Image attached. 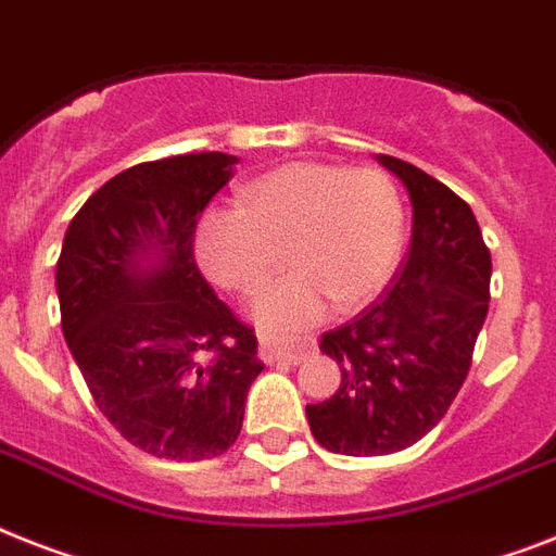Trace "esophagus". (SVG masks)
<instances>
[{
    "label": "esophagus",
    "instance_id": "34e87169",
    "mask_svg": "<svg viewBox=\"0 0 556 556\" xmlns=\"http://www.w3.org/2000/svg\"><path fill=\"white\" fill-rule=\"evenodd\" d=\"M311 354V342H296V345H279V342L260 340V356L268 363H302Z\"/></svg>",
    "mask_w": 556,
    "mask_h": 556
}]
</instances>
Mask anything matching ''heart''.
Segmentation results:
<instances>
[{
    "instance_id": "1",
    "label": "heart",
    "mask_w": 556,
    "mask_h": 556,
    "mask_svg": "<svg viewBox=\"0 0 556 556\" xmlns=\"http://www.w3.org/2000/svg\"><path fill=\"white\" fill-rule=\"evenodd\" d=\"M405 237L403 200L380 168L288 162L248 185L242 207H211L193 231V254L207 279L254 293L279 268L293 270L254 300L268 331L317 323L331 302L351 314L386 291Z\"/></svg>"
}]
</instances>
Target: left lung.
I'll return each mask as SVG.
<instances>
[{"instance_id":"1","label":"left lung","mask_w":556,"mask_h":556,"mask_svg":"<svg viewBox=\"0 0 556 556\" xmlns=\"http://www.w3.org/2000/svg\"><path fill=\"white\" fill-rule=\"evenodd\" d=\"M414 207L410 248L380 300L323 333L342 382L305 405L311 434L349 457L394 454L445 417L471 368L489 314L491 254L466 200L410 162L380 153Z\"/></svg>"}]
</instances>
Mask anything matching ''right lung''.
<instances>
[{
  "label": "right lung",
  "mask_w": 556,
  "mask_h": 556,
  "mask_svg": "<svg viewBox=\"0 0 556 556\" xmlns=\"http://www.w3.org/2000/svg\"><path fill=\"white\" fill-rule=\"evenodd\" d=\"M237 156L182 153L108 179L71 219L56 263L62 333L97 408L165 459L231 448L260 377L254 328L193 260V231Z\"/></svg>",
  "instance_id": "add662e5"
}]
</instances>
